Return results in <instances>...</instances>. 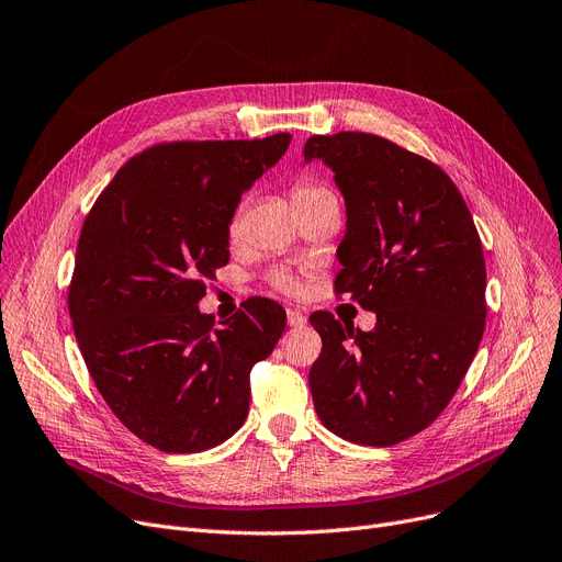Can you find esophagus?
Wrapping results in <instances>:
<instances>
[{
    "instance_id": "1",
    "label": "esophagus",
    "mask_w": 562,
    "mask_h": 562,
    "mask_svg": "<svg viewBox=\"0 0 562 562\" xmlns=\"http://www.w3.org/2000/svg\"><path fill=\"white\" fill-rule=\"evenodd\" d=\"M305 315L301 313V310H286V324L292 326V328H301V326H305Z\"/></svg>"
}]
</instances>
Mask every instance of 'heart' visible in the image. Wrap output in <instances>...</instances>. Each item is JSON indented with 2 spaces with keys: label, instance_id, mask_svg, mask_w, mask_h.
<instances>
[{
  "label": "heart",
  "instance_id": "obj_1",
  "mask_svg": "<svg viewBox=\"0 0 562 562\" xmlns=\"http://www.w3.org/2000/svg\"><path fill=\"white\" fill-rule=\"evenodd\" d=\"M326 199H336V194L328 190L326 184H319V182H310V180H301V182H294L292 184V203L296 211H301V207L305 205H313L317 201H326ZM232 234H238L240 228V211H236V215L232 217ZM270 282H273L278 289H282V292H296L299 289V278L294 273H289V270H276V273H270Z\"/></svg>",
  "mask_w": 562,
  "mask_h": 562
}]
</instances>
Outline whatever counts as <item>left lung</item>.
Returning a JSON list of instances; mask_svg holds the SVG:
<instances>
[{
    "mask_svg": "<svg viewBox=\"0 0 562 562\" xmlns=\"http://www.w3.org/2000/svg\"><path fill=\"white\" fill-rule=\"evenodd\" d=\"M305 161L336 173L347 205L336 292L378 315L372 330L310 315L322 355L310 391L322 424L366 447L428 428L461 386L486 326V263L459 187L389 138L310 136Z\"/></svg>",
    "mask_w": 562,
    "mask_h": 562,
    "instance_id": "1",
    "label": "left lung"
}]
</instances>
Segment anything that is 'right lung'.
Masks as SVG:
<instances>
[{"label": "right lung", "instance_id": "1", "mask_svg": "<svg viewBox=\"0 0 562 562\" xmlns=\"http://www.w3.org/2000/svg\"><path fill=\"white\" fill-rule=\"evenodd\" d=\"M289 140L157 143L122 166L82 224L69 284L76 342L115 417L159 451L232 438L249 409V370L282 336L276 301H247L224 326L199 301L228 261L243 192Z\"/></svg>", "mask_w": 562, "mask_h": 562}]
</instances>
